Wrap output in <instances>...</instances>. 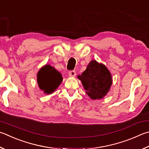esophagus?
Segmentation results:
<instances>
[{
	"label": "esophagus",
	"instance_id": "1",
	"mask_svg": "<svg viewBox=\"0 0 149 149\" xmlns=\"http://www.w3.org/2000/svg\"><path fill=\"white\" fill-rule=\"evenodd\" d=\"M68 75L70 77H75V75H76V72L74 70H70L68 72Z\"/></svg>",
	"mask_w": 149,
	"mask_h": 149
}]
</instances>
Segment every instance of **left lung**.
<instances>
[{
  "label": "left lung",
  "mask_w": 149,
  "mask_h": 149,
  "mask_svg": "<svg viewBox=\"0 0 149 149\" xmlns=\"http://www.w3.org/2000/svg\"><path fill=\"white\" fill-rule=\"evenodd\" d=\"M81 81L86 94L92 99H100L105 96L112 84L111 75L104 64L92 61L81 75Z\"/></svg>",
  "instance_id": "8db88e82"
}]
</instances>
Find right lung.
Instances as JSON below:
<instances>
[{
    "instance_id": "obj_1",
    "label": "right lung",
    "mask_w": 149,
    "mask_h": 149,
    "mask_svg": "<svg viewBox=\"0 0 149 149\" xmlns=\"http://www.w3.org/2000/svg\"><path fill=\"white\" fill-rule=\"evenodd\" d=\"M38 83L40 88L46 94L52 93L63 81L61 73L51 67L46 65L42 68L38 74Z\"/></svg>"
}]
</instances>
